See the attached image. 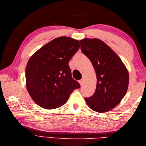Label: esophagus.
I'll return each instance as SVG.
<instances>
[{
	"label": "esophagus",
	"mask_w": 146,
	"mask_h": 146,
	"mask_svg": "<svg viewBox=\"0 0 146 146\" xmlns=\"http://www.w3.org/2000/svg\"><path fill=\"white\" fill-rule=\"evenodd\" d=\"M79 83H80V85H83V79H82V80H79Z\"/></svg>",
	"instance_id": "1"
}]
</instances>
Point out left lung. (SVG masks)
<instances>
[{"mask_svg": "<svg viewBox=\"0 0 146 146\" xmlns=\"http://www.w3.org/2000/svg\"><path fill=\"white\" fill-rule=\"evenodd\" d=\"M82 52L94 67L97 74L96 90L92 97L85 98L91 109L105 112L119 104L125 95L129 73L122 60L109 46L98 39L80 41Z\"/></svg>", "mask_w": 146, "mask_h": 146, "instance_id": "left-lung-1", "label": "left lung"}]
</instances>
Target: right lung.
<instances>
[{
  "label": "right lung",
  "mask_w": 146,
  "mask_h": 146,
  "mask_svg": "<svg viewBox=\"0 0 146 146\" xmlns=\"http://www.w3.org/2000/svg\"><path fill=\"white\" fill-rule=\"evenodd\" d=\"M80 48L79 41L61 36L47 43L30 58L26 68V88L39 106L53 109L63 105L80 83L68 65Z\"/></svg>",
  "instance_id": "right-lung-1"
}]
</instances>
